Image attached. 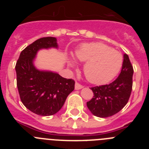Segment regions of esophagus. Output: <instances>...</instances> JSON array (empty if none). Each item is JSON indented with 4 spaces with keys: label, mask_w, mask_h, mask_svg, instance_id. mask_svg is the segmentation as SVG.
Wrapping results in <instances>:
<instances>
[{
    "label": "esophagus",
    "mask_w": 149,
    "mask_h": 149,
    "mask_svg": "<svg viewBox=\"0 0 149 149\" xmlns=\"http://www.w3.org/2000/svg\"><path fill=\"white\" fill-rule=\"evenodd\" d=\"M84 87V86H83V85H81V84H79V83H77V82H76L75 83V86H74V88H75V89H82V88Z\"/></svg>",
    "instance_id": "esophagus-1"
}]
</instances>
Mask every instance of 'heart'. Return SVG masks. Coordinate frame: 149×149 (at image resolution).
<instances>
[{"instance_id": "heart-1", "label": "heart", "mask_w": 149, "mask_h": 149, "mask_svg": "<svg viewBox=\"0 0 149 149\" xmlns=\"http://www.w3.org/2000/svg\"><path fill=\"white\" fill-rule=\"evenodd\" d=\"M79 61L85 63L84 74L89 82L104 84L110 82L119 74L123 64L120 52L100 42L84 44L75 53ZM70 63L74 65V61Z\"/></svg>"}]
</instances>
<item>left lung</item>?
<instances>
[{
    "label": "left lung",
    "mask_w": 149,
    "mask_h": 149,
    "mask_svg": "<svg viewBox=\"0 0 149 149\" xmlns=\"http://www.w3.org/2000/svg\"><path fill=\"white\" fill-rule=\"evenodd\" d=\"M134 68L129 57L124 54L122 71L119 77L110 84L91 87L94 96L86 103L95 116L106 118L120 111L128 101L133 86Z\"/></svg>",
    "instance_id": "obj_1"
}]
</instances>
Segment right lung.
I'll use <instances>...</instances> for the list:
<instances>
[{
    "label": "right lung",
    "instance_id": "1",
    "mask_svg": "<svg viewBox=\"0 0 149 149\" xmlns=\"http://www.w3.org/2000/svg\"><path fill=\"white\" fill-rule=\"evenodd\" d=\"M56 39L43 37L29 45L21 52L15 65L17 87L23 104L34 113L47 116L56 113L74 89V81L57 73L41 71L33 65L40 49L57 48Z\"/></svg>",
    "mask_w": 149,
    "mask_h": 149
}]
</instances>
